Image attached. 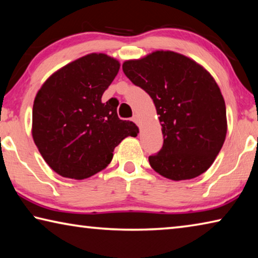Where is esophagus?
<instances>
[{"instance_id": "1", "label": "esophagus", "mask_w": 258, "mask_h": 258, "mask_svg": "<svg viewBox=\"0 0 258 258\" xmlns=\"http://www.w3.org/2000/svg\"><path fill=\"white\" fill-rule=\"evenodd\" d=\"M132 120L134 121V123L139 124V117H138V115H134V116H133V118H132Z\"/></svg>"}]
</instances>
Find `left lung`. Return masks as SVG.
Wrapping results in <instances>:
<instances>
[{
	"mask_svg": "<svg viewBox=\"0 0 258 258\" xmlns=\"http://www.w3.org/2000/svg\"><path fill=\"white\" fill-rule=\"evenodd\" d=\"M123 72L154 100L164 145L149 163L161 176L190 180L206 172L225 141L223 95L202 64L173 51L126 60Z\"/></svg>",
	"mask_w": 258,
	"mask_h": 258,
	"instance_id": "obj_1",
	"label": "left lung"
}]
</instances>
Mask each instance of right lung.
I'll return each instance as SVG.
<instances>
[{"instance_id": "right-lung-1", "label": "right lung", "mask_w": 258, "mask_h": 258, "mask_svg": "<svg viewBox=\"0 0 258 258\" xmlns=\"http://www.w3.org/2000/svg\"><path fill=\"white\" fill-rule=\"evenodd\" d=\"M118 60L90 53L60 68L35 97L32 135L46 164L63 177L84 180L110 164L113 149L138 126L117 115L118 101L102 102L119 72Z\"/></svg>"}]
</instances>
